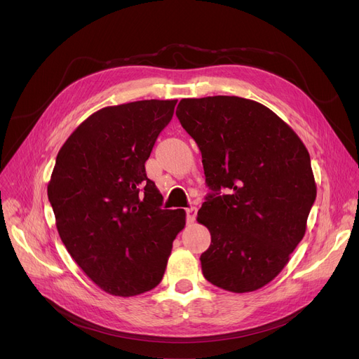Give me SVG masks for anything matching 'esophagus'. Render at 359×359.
<instances>
[{
	"instance_id": "34e87169",
	"label": "esophagus",
	"mask_w": 359,
	"mask_h": 359,
	"mask_svg": "<svg viewBox=\"0 0 359 359\" xmlns=\"http://www.w3.org/2000/svg\"><path fill=\"white\" fill-rule=\"evenodd\" d=\"M196 212H198V210L195 208V206H191V208H186V219H187V222L192 224L195 221Z\"/></svg>"
}]
</instances>
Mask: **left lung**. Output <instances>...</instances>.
I'll list each match as a JSON object with an SVG mask.
<instances>
[{"label":"left lung","mask_w":359,"mask_h":359,"mask_svg":"<svg viewBox=\"0 0 359 359\" xmlns=\"http://www.w3.org/2000/svg\"><path fill=\"white\" fill-rule=\"evenodd\" d=\"M176 116L211 189L198 212L211 233L205 279L238 294L265 287L303 240L316 201L306 145L271 109L243 97L182 99Z\"/></svg>","instance_id":"obj_1"}]
</instances>
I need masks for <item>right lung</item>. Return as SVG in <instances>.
<instances>
[{
  "instance_id": "obj_1",
  "label": "right lung",
  "mask_w": 359,
  "mask_h": 359,
  "mask_svg": "<svg viewBox=\"0 0 359 359\" xmlns=\"http://www.w3.org/2000/svg\"><path fill=\"white\" fill-rule=\"evenodd\" d=\"M177 100H140L88 116L56 156L48 198L71 257L103 291L134 297L156 288L183 210H161L145 173Z\"/></svg>"
}]
</instances>
